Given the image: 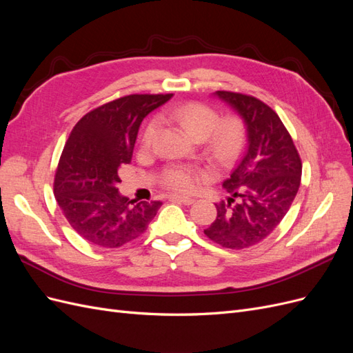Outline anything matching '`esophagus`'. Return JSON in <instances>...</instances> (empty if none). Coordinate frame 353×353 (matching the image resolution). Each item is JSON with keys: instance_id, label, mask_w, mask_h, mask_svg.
Instances as JSON below:
<instances>
[{"instance_id": "esophagus-1", "label": "esophagus", "mask_w": 353, "mask_h": 353, "mask_svg": "<svg viewBox=\"0 0 353 353\" xmlns=\"http://www.w3.org/2000/svg\"><path fill=\"white\" fill-rule=\"evenodd\" d=\"M169 199H170V200H172V201H178V203H183V205H187V206H190V205H193V203L196 201L194 199H191V197H185V196H176V194H174V196H170Z\"/></svg>"}]
</instances>
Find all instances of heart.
<instances>
[{"label":"heart","mask_w":353,"mask_h":353,"mask_svg":"<svg viewBox=\"0 0 353 353\" xmlns=\"http://www.w3.org/2000/svg\"><path fill=\"white\" fill-rule=\"evenodd\" d=\"M163 119L176 123L193 140H206L208 153L213 162L228 163L243 143V123L237 116L219 119L215 109L203 103H185L163 113ZM157 123L150 122L143 134V145H152ZM206 175L190 166H170L162 176L163 185L178 193H188Z\"/></svg>","instance_id":"heart-1"}]
</instances>
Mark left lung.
<instances>
[{
  "label": "left lung",
  "mask_w": 353,
  "mask_h": 353,
  "mask_svg": "<svg viewBox=\"0 0 353 353\" xmlns=\"http://www.w3.org/2000/svg\"><path fill=\"white\" fill-rule=\"evenodd\" d=\"M215 95L243 119L248 145L222 184L230 197L216 205V219L205 234L222 248L245 249L268 237L285 216L301 185L302 162L270 105L240 92Z\"/></svg>",
  "instance_id": "left-lung-1"
}]
</instances>
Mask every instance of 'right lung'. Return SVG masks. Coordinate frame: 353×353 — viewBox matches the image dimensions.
Masks as SVG:
<instances>
[{
    "label": "right lung",
    "mask_w": 353,
    "mask_h": 353,
    "mask_svg": "<svg viewBox=\"0 0 353 353\" xmlns=\"http://www.w3.org/2000/svg\"><path fill=\"white\" fill-rule=\"evenodd\" d=\"M172 95H126L91 110L72 130L56 170L54 194L70 227L88 243L108 249L131 243L162 206L122 196L117 170L131 162L144 117Z\"/></svg>",
    "instance_id": "add662e5"
}]
</instances>
